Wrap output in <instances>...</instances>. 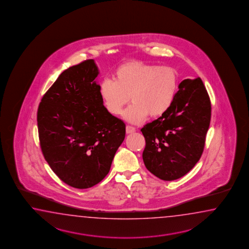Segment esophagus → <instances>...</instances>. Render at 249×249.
Wrapping results in <instances>:
<instances>
[{
    "instance_id": "1",
    "label": "esophagus",
    "mask_w": 249,
    "mask_h": 249,
    "mask_svg": "<svg viewBox=\"0 0 249 249\" xmlns=\"http://www.w3.org/2000/svg\"><path fill=\"white\" fill-rule=\"evenodd\" d=\"M136 131V129L134 127L130 126V125H127L126 126V133L127 134H131Z\"/></svg>"
}]
</instances>
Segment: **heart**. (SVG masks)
I'll use <instances>...</instances> for the list:
<instances>
[{
  "label": "heart",
  "instance_id": "1",
  "mask_svg": "<svg viewBox=\"0 0 249 249\" xmlns=\"http://www.w3.org/2000/svg\"><path fill=\"white\" fill-rule=\"evenodd\" d=\"M178 76L175 69L140 60L120 65L113 74V81L103 80L100 95L107 110L118 116L130 101L124 113L131 124H141L148 116H163L175 100Z\"/></svg>",
  "mask_w": 249,
  "mask_h": 249
}]
</instances>
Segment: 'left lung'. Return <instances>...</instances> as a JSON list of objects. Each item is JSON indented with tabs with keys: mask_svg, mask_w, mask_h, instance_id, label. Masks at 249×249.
I'll list each match as a JSON object with an SVG mask.
<instances>
[{
	"mask_svg": "<svg viewBox=\"0 0 249 249\" xmlns=\"http://www.w3.org/2000/svg\"><path fill=\"white\" fill-rule=\"evenodd\" d=\"M211 120V102L202 80H183L169 109L141 129L146 168L159 179L184 176L201 158Z\"/></svg>",
	"mask_w": 249,
	"mask_h": 249,
	"instance_id": "left-lung-1",
	"label": "left lung"
}]
</instances>
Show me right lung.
<instances>
[{
  "mask_svg": "<svg viewBox=\"0 0 249 249\" xmlns=\"http://www.w3.org/2000/svg\"><path fill=\"white\" fill-rule=\"evenodd\" d=\"M93 59L70 67L42 97L38 107L40 146L58 178L88 189L108 174L125 124L103 105Z\"/></svg>",
  "mask_w": 249,
  "mask_h": 249,
  "instance_id": "1",
  "label": "right lung"
}]
</instances>
